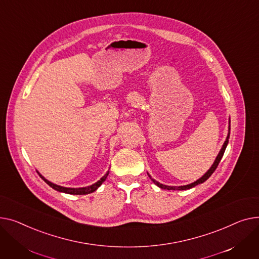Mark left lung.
<instances>
[{"label":"left lung","mask_w":259,"mask_h":259,"mask_svg":"<svg viewBox=\"0 0 259 259\" xmlns=\"http://www.w3.org/2000/svg\"><path fill=\"white\" fill-rule=\"evenodd\" d=\"M229 137H230V134H228V136H227V139H226V141H225V143H224V145H223V147H222V149H221V151H220V154L218 155V157H217V159H215V161H214V163H213V165L211 166V168L201 178V179H199L197 181H195L194 183H191V184H189V185H185V186H179V187H171V186H166V185H162V184H160V183H158V182H156L154 179H151L153 180V182L154 183L157 185V186H159L160 188H162V189H167V190H171V189H174V190H185V189H190V188H192V187H194V186H196V185H199V184H202V183H204V182L207 180V179H209V177L214 172V170L217 169V167L219 166V164H220V162H221V160H222V158H223V156H224V153H225V150H226V147H227V144H228V142H229Z\"/></svg>","instance_id":"left-lung-1"}]
</instances>
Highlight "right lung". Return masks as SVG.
<instances>
[{"mask_svg": "<svg viewBox=\"0 0 259 259\" xmlns=\"http://www.w3.org/2000/svg\"><path fill=\"white\" fill-rule=\"evenodd\" d=\"M108 175H109V171L106 172L98 182H96L95 184L91 185V186H88V187H83V188H67V187H63V186H58V185H56V184L51 183V182H49L48 180H46V179H45L44 177H41L40 175H39V177H40L50 187H52L53 189H55V190H57V191L69 193V194H89V193H91V192L95 191V190L103 183V182H104L105 179H106V177H108Z\"/></svg>", "mask_w": 259, "mask_h": 259, "instance_id": "obj_1", "label": "right lung"}]
</instances>
